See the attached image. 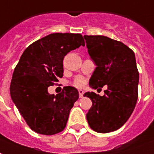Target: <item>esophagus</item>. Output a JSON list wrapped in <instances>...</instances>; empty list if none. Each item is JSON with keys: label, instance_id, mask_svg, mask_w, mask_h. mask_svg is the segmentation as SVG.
Here are the masks:
<instances>
[{"label": "esophagus", "instance_id": "1", "mask_svg": "<svg viewBox=\"0 0 154 154\" xmlns=\"http://www.w3.org/2000/svg\"><path fill=\"white\" fill-rule=\"evenodd\" d=\"M78 93H79V97L82 98L83 94H84V91L83 90H78Z\"/></svg>", "mask_w": 154, "mask_h": 154}]
</instances>
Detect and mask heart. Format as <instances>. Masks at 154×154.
<instances>
[{
	"label": "heart",
	"mask_w": 154,
	"mask_h": 154,
	"mask_svg": "<svg viewBox=\"0 0 154 154\" xmlns=\"http://www.w3.org/2000/svg\"><path fill=\"white\" fill-rule=\"evenodd\" d=\"M84 79L81 77H77L74 80V84L77 86H82L84 85Z\"/></svg>",
	"instance_id": "b5f03b06"
}]
</instances>
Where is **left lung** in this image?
Returning a JSON list of instances; mask_svg holds the SVG:
<instances>
[{
  "label": "left lung",
  "mask_w": 154,
  "mask_h": 154,
  "mask_svg": "<svg viewBox=\"0 0 154 154\" xmlns=\"http://www.w3.org/2000/svg\"><path fill=\"white\" fill-rule=\"evenodd\" d=\"M90 56L96 65L89 81L92 89L107 85L104 95L86 92L92 106L86 114L89 126L99 133L119 129L129 119L138 99L135 53L122 42L104 36L85 35Z\"/></svg>",
  "instance_id": "8db88e82"
}]
</instances>
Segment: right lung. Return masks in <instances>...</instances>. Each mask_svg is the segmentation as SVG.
Wrapping results in <instances>:
<instances>
[{
    "instance_id": "right-lung-1",
    "label": "right lung",
    "mask_w": 154,
    "mask_h": 154,
    "mask_svg": "<svg viewBox=\"0 0 154 154\" xmlns=\"http://www.w3.org/2000/svg\"><path fill=\"white\" fill-rule=\"evenodd\" d=\"M81 45H85L81 34H50L27 47L14 68L10 96L29 127L38 134L54 135L65 128L78 91L65 86L54 95L49 94L48 87L63 77L64 56Z\"/></svg>"
}]
</instances>
